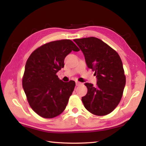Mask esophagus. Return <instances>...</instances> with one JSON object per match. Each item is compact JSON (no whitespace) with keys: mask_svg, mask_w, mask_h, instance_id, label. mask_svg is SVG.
<instances>
[{"mask_svg":"<svg viewBox=\"0 0 146 146\" xmlns=\"http://www.w3.org/2000/svg\"><path fill=\"white\" fill-rule=\"evenodd\" d=\"M81 82H80V81H76V86H80V85H81Z\"/></svg>","mask_w":146,"mask_h":146,"instance_id":"34e87169","label":"esophagus"}]
</instances>
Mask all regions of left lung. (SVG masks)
Returning <instances> with one entry per match:
<instances>
[{
	"mask_svg": "<svg viewBox=\"0 0 146 146\" xmlns=\"http://www.w3.org/2000/svg\"><path fill=\"white\" fill-rule=\"evenodd\" d=\"M74 41L83 52L88 67L95 72L98 79L96 86L85 83L88 92L81 99L83 105L91 113L106 115L118 106L126 85L121 59L115 50L98 38Z\"/></svg>",
	"mask_w": 146,
	"mask_h": 146,
	"instance_id": "8db88e82",
	"label": "left lung"
}]
</instances>
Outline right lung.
Listing matches in <instances>:
<instances>
[{
	"label": "right lung",
	"mask_w": 146,
	"mask_h": 146,
	"mask_svg": "<svg viewBox=\"0 0 146 146\" xmlns=\"http://www.w3.org/2000/svg\"><path fill=\"white\" fill-rule=\"evenodd\" d=\"M72 50L80 48L70 40L53 41L37 48L27 59L22 86L31 108L43 118L60 115L73 92L75 81L63 82L56 75Z\"/></svg>",
	"instance_id": "obj_1"
}]
</instances>
